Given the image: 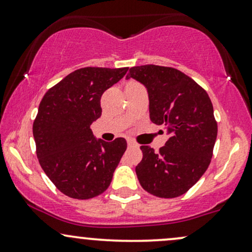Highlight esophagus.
I'll return each instance as SVG.
<instances>
[{"instance_id":"obj_1","label":"esophagus","mask_w":252,"mask_h":252,"mask_svg":"<svg viewBox=\"0 0 252 252\" xmlns=\"http://www.w3.org/2000/svg\"><path fill=\"white\" fill-rule=\"evenodd\" d=\"M128 147L132 148V147H138V144H136L132 139H128Z\"/></svg>"}]
</instances>
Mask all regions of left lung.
<instances>
[{
	"instance_id": "left-lung-1",
	"label": "left lung",
	"mask_w": 252,
	"mask_h": 252,
	"mask_svg": "<svg viewBox=\"0 0 252 252\" xmlns=\"http://www.w3.org/2000/svg\"><path fill=\"white\" fill-rule=\"evenodd\" d=\"M126 78L145 87L151 122L164 126L169 136L158 153L141 147L143 158L136 166L139 183L162 198L183 195L207 171L213 157L217 137L213 103L203 88L174 68L132 66Z\"/></svg>"
}]
</instances>
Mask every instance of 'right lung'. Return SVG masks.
I'll return each instance as SVG.
<instances>
[{"instance_id": "add662e5", "label": "right lung", "mask_w": 252, "mask_h": 252, "mask_svg": "<svg viewBox=\"0 0 252 252\" xmlns=\"http://www.w3.org/2000/svg\"><path fill=\"white\" fill-rule=\"evenodd\" d=\"M128 68H82L63 78L42 98L32 126L42 169L57 189L76 199L101 195L110 186L126 150L118 137L105 142L90 126L101 117V96Z\"/></svg>"}]
</instances>
